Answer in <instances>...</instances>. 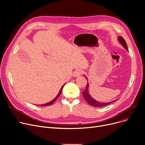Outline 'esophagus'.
<instances>
[{
	"instance_id": "obj_1",
	"label": "esophagus",
	"mask_w": 145,
	"mask_h": 145,
	"mask_svg": "<svg viewBox=\"0 0 145 145\" xmlns=\"http://www.w3.org/2000/svg\"><path fill=\"white\" fill-rule=\"evenodd\" d=\"M82 74V71L80 69H76L73 73V76L74 77H78L81 76Z\"/></svg>"
}]
</instances>
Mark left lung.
I'll use <instances>...</instances> for the list:
<instances>
[{"mask_svg": "<svg viewBox=\"0 0 145 145\" xmlns=\"http://www.w3.org/2000/svg\"><path fill=\"white\" fill-rule=\"evenodd\" d=\"M118 42H120V43L128 51L127 45V43H126L125 41L124 40V39L122 37L119 36V37H118ZM86 78H87V77H86ZM88 85H89V84L87 82V84L86 86V89L84 91L82 92V94H83V97L85 99V100L88 102V103L89 105H91V106H93L94 107H97V108L98 107V108L99 107H102V106H106V105H109L111 103H112V102L117 100H117H115V101H112V102H107V103H102V102L97 101L93 98H92V97L89 95V92H88V87H89Z\"/></svg>", "mask_w": 145, "mask_h": 145, "instance_id": "obj_1", "label": "left lung"}]
</instances>
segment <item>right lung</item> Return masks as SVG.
I'll list each match as a JSON object with an SVG mask.
<instances>
[{
    "instance_id": "1",
    "label": "right lung",
    "mask_w": 145,
    "mask_h": 145,
    "mask_svg": "<svg viewBox=\"0 0 145 145\" xmlns=\"http://www.w3.org/2000/svg\"><path fill=\"white\" fill-rule=\"evenodd\" d=\"M65 86V84H63V86H62V87H61V88L60 89V90H59V93H58V95H57V97L54 99H52L51 101H50V102H48V103H45V104H43V105H39V106H48V105H51V104H52L56 100H57V99L59 97V95H60V94H61V92H62V88H63V86Z\"/></svg>"
}]
</instances>
